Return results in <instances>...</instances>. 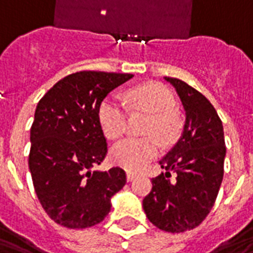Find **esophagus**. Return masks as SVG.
<instances>
[{"label":"esophagus","instance_id":"34e87169","mask_svg":"<svg viewBox=\"0 0 253 253\" xmlns=\"http://www.w3.org/2000/svg\"><path fill=\"white\" fill-rule=\"evenodd\" d=\"M135 177H137V175H135V173H131V172H127L126 173L127 181H132L134 179H135Z\"/></svg>","mask_w":253,"mask_h":253}]
</instances>
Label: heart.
<instances>
[{"instance_id": "obj_1", "label": "heart", "mask_w": 253, "mask_h": 253, "mask_svg": "<svg viewBox=\"0 0 253 253\" xmlns=\"http://www.w3.org/2000/svg\"><path fill=\"white\" fill-rule=\"evenodd\" d=\"M132 108L148 114L143 134L146 138H130L111 149L110 159L127 170H141L159 154L160 141L173 143L179 137V121L173 114L175 99L169 89L157 83L138 85L127 90ZM99 123L108 139H118L126 132L127 114L115 99H105L99 107Z\"/></svg>"}]
</instances>
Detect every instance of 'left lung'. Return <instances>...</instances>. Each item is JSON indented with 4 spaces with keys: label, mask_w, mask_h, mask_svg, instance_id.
Returning a JSON list of instances; mask_svg holds the SVG:
<instances>
[{
    "label": "left lung",
    "mask_w": 253,
    "mask_h": 253,
    "mask_svg": "<svg viewBox=\"0 0 253 253\" xmlns=\"http://www.w3.org/2000/svg\"><path fill=\"white\" fill-rule=\"evenodd\" d=\"M176 89L186 122L179 141L160 160L161 175L152 179V191L142 202L154 226L170 233L196 228L207 217L223 177L226 154L222 122L211 103L181 80L165 77ZM175 171L176 179H169Z\"/></svg>",
    "instance_id": "8db88e82"
}]
</instances>
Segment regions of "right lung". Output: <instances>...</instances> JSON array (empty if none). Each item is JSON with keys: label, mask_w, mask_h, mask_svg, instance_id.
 Returning a JSON list of instances; mask_svg holds the SVG:
<instances>
[{"label": "right lung", "mask_w": 253, "mask_h": 253, "mask_svg": "<svg viewBox=\"0 0 253 253\" xmlns=\"http://www.w3.org/2000/svg\"><path fill=\"white\" fill-rule=\"evenodd\" d=\"M132 74L77 72L58 81L35 110L28 165L38 199L48 217L70 229L101 222L111 198L126 184L121 168L92 170L107 154L99 107Z\"/></svg>", "instance_id": "obj_1"}]
</instances>
